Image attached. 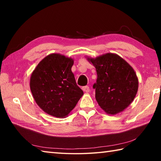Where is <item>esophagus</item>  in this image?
I'll return each mask as SVG.
<instances>
[{"label":"esophagus","mask_w":161,"mask_h":161,"mask_svg":"<svg viewBox=\"0 0 161 161\" xmlns=\"http://www.w3.org/2000/svg\"><path fill=\"white\" fill-rule=\"evenodd\" d=\"M82 90H83L84 92H86V93H88V92L90 91V88L88 87V86H83V87H82Z\"/></svg>","instance_id":"34e87169"}]
</instances>
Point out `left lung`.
<instances>
[{
	"label": "left lung",
	"instance_id": "8db88e82",
	"mask_svg": "<svg viewBox=\"0 0 161 161\" xmlns=\"http://www.w3.org/2000/svg\"><path fill=\"white\" fill-rule=\"evenodd\" d=\"M86 59L96 69L97 78L93 88L95 99L107 114L115 115L127 108L138 89L135 70L121 57L106 53Z\"/></svg>",
	"mask_w": 161,
	"mask_h": 161
}]
</instances>
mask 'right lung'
<instances>
[{
    "instance_id": "add662e5",
    "label": "right lung",
    "mask_w": 161,
    "mask_h": 161,
    "mask_svg": "<svg viewBox=\"0 0 161 161\" xmlns=\"http://www.w3.org/2000/svg\"><path fill=\"white\" fill-rule=\"evenodd\" d=\"M74 60L59 53L40 61L30 77V86L37 105L54 117L69 115L84 95L71 70Z\"/></svg>"
}]
</instances>
